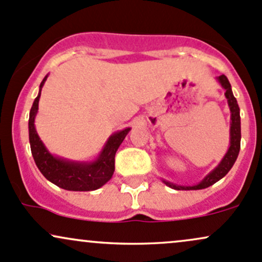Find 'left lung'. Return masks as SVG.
<instances>
[{"label": "left lung", "instance_id": "left-lung-1", "mask_svg": "<svg viewBox=\"0 0 262 262\" xmlns=\"http://www.w3.org/2000/svg\"><path fill=\"white\" fill-rule=\"evenodd\" d=\"M219 83L222 87L225 90V97L228 100V104L230 108V146L228 149L227 154L224 155V158L222 159V161L219 162V165L215 167L214 170L210 171L200 183L194 186H179L175 183H171L169 181H165L162 180V182L165 183L169 187L173 189H202L207 188L209 186L214 185L215 182L219 181L221 179L227 175L229 172V170L233 167L234 162H235L237 155H239L240 150V139H242V129H240V110L237 106L236 98L234 97L233 91H231V86L229 83V80L227 79L225 75H221L218 77Z\"/></svg>", "mask_w": 262, "mask_h": 262}]
</instances>
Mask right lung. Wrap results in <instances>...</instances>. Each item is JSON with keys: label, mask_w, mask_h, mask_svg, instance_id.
<instances>
[{"label": "right lung", "mask_w": 262, "mask_h": 262, "mask_svg": "<svg viewBox=\"0 0 262 262\" xmlns=\"http://www.w3.org/2000/svg\"><path fill=\"white\" fill-rule=\"evenodd\" d=\"M47 77L48 75L41 81L39 86V93L33 102L31 112H29V143H31L32 155L35 165L45 179L60 188L68 189V191H95L102 187L112 177L114 172V156L130 128H125L111 135L106 145L102 149L101 154L95 161H69L52 155L45 148L34 127L41 87L47 81Z\"/></svg>", "instance_id": "1"}]
</instances>
